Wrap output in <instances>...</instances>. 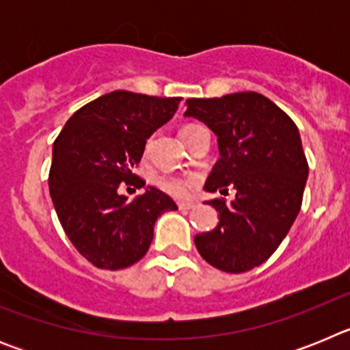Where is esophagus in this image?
<instances>
[{
	"label": "esophagus",
	"instance_id": "1",
	"mask_svg": "<svg viewBox=\"0 0 350 350\" xmlns=\"http://www.w3.org/2000/svg\"><path fill=\"white\" fill-rule=\"evenodd\" d=\"M194 206H196V203L193 202H178V208L180 210H191L194 208Z\"/></svg>",
	"mask_w": 350,
	"mask_h": 350
}]
</instances>
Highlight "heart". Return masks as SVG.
Returning <instances> with one entry per match:
<instances>
[{
	"mask_svg": "<svg viewBox=\"0 0 350 350\" xmlns=\"http://www.w3.org/2000/svg\"><path fill=\"white\" fill-rule=\"evenodd\" d=\"M193 128H196L194 124H187L180 129V137H185L187 133ZM159 189H163L165 193H168L170 196L175 198H184L189 194L191 185H193V178H182V177H161L157 180Z\"/></svg>",
	"mask_w": 350,
	"mask_h": 350,
	"instance_id": "heart-1",
	"label": "heart"
}]
</instances>
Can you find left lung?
Returning a JSON list of instances; mask_svg holds the SVG:
<instances>
[{
  "label": "left lung",
  "instance_id": "obj_1",
  "mask_svg": "<svg viewBox=\"0 0 350 350\" xmlns=\"http://www.w3.org/2000/svg\"><path fill=\"white\" fill-rule=\"evenodd\" d=\"M185 103V117L202 120L217 135L221 157L205 189L237 193L233 202L210 200L219 224L196 234L194 243L213 268L243 273L273 254L301 208L308 163L299 131L284 110L254 91Z\"/></svg>",
  "mask_w": 350,
  "mask_h": 350
}]
</instances>
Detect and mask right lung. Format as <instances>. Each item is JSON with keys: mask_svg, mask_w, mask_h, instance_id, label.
<instances>
[{"mask_svg": "<svg viewBox=\"0 0 350 350\" xmlns=\"http://www.w3.org/2000/svg\"><path fill=\"white\" fill-rule=\"evenodd\" d=\"M182 98L113 91L83 105L52 147L49 189L64 233L96 268L122 270L147 254L161 213L177 210L147 187L128 200L119 185L144 187L135 175L147 138L177 112Z\"/></svg>", "mask_w": 350, "mask_h": 350, "instance_id": "1", "label": "right lung"}]
</instances>
